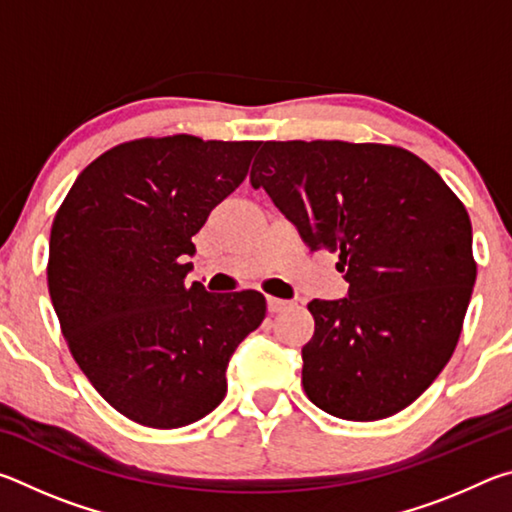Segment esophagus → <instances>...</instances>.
Listing matches in <instances>:
<instances>
[{"label":"esophagus","instance_id":"34e87169","mask_svg":"<svg viewBox=\"0 0 512 512\" xmlns=\"http://www.w3.org/2000/svg\"><path fill=\"white\" fill-rule=\"evenodd\" d=\"M266 305H268V311H271V314H280V311L291 307V302H289V300H282V298L268 296V298H266Z\"/></svg>","mask_w":512,"mask_h":512}]
</instances>
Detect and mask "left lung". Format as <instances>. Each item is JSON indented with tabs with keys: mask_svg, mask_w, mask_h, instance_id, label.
I'll return each mask as SVG.
<instances>
[{
	"mask_svg": "<svg viewBox=\"0 0 512 512\" xmlns=\"http://www.w3.org/2000/svg\"><path fill=\"white\" fill-rule=\"evenodd\" d=\"M311 250L339 255L348 298L311 300L302 386L329 415L384 420L456 350L476 262L472 223L443 178L393 144L264 142L250 171Z\"/></svg>",
	"mask_w": 512,
	"mask_h": 512,
	"instance_id": "obj_1",
	"label": "left lung"
}]
</instances>
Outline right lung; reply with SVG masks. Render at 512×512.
<instances>
[{"label":"right lung","instance_id":"obj_1","mask_svg":"<svg viewBox=\"0 0 512 512\" xmlns=\"http://www.w3.org/2000/svg\"><path fill=\"white\" fill-rule=\"evenodd\" d=\"M262 142L142 137L101 153L58 207L47 284L83 375L112 409L178 429L223 402L237 345L262 325L259 291L185 277L192 237L244 183Z\"/></svg>","mask_w":512,"mask_h":512}]
</instances>
